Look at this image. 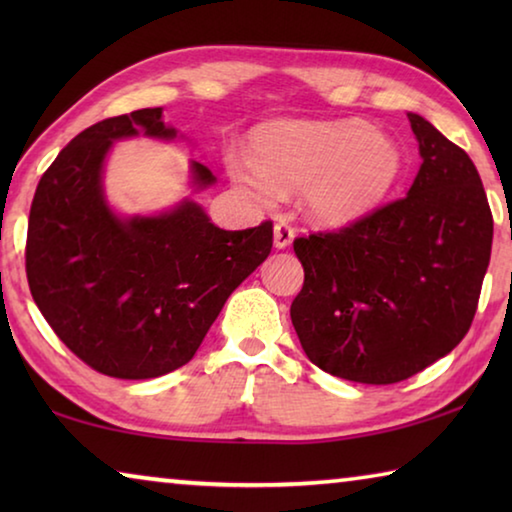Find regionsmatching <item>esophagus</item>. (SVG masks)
Here are the masks:
<instances>
[{"label":"esophagus","mask_w":512,"mask_h":512,"mask_svg":"<svg viewBox=\"0 0 512 512\" xmlns=\"http://www.w3.org/2000/svg\"><path fill=\"white\" fill-rule=\"evenodd\" d=\"M293 237H296V230H293L287 221L275 223V228H273V244H275V248H287L291 241H293Z\"/></svg>","instance_id":"1"}]
</instances>
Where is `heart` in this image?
I'll list each match as a JSON object with an SVG mask.
<instances>
[{
  "label": "heart",
  "mask_w": 512,
  "mask_h": 512,
  "mask_svg": "<svg viewBox=\"0 0 512 512\" xmlns=\"http://www.w3.org/2000/svg\"><path fill=\"white\" fill-rule=\"evenodd\" d=\"M255 158L230 153L232 183L259 205H275L282 189H305V210L323 225L366 214L400 173V151L363 121H277L253 140Z\"/></svg>",
  "instance_id": "b5f03b06"
}]
</instances>
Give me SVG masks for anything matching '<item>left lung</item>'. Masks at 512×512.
Wrapping results in <instances>:
<instances>
[{
    "label": "left lung",
    "mask_w": 512,
    "mask_h": 512,
    "mask_svg": "<svg viewBox=\"0 0 512 512\" xmlns=\"http://www.w3.org/2000/svg\"><path fill=\"white\" fill-rule=\"evenodd\" d=\"M422 164L409 194L332 232L296 237L305 268L291 323L311 363L397 384L470 329L490 264L492 212L461 146L409 112Z\"/></svg>",
    "instance_id": "1"
}]
</instances>
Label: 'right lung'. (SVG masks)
<instances>
[{
    "instance_id": "obj_1",
    "label": "right lung",
    "mask_w": 512,
    "mask_h": 512,
    "mask_svg": "<svg viewBox=\"0 0 512 512\" xmlns=\"http://www.w3.org/2000/svg\"><path fill=\"white\" fill-rule=\"evenodd\" d=\"M171 140L162 108L85 128L40 178L27 232V280L47 323L83 363L117 379H151L185 366L225 300L273 248V221L221 230L201 205L119 219L101 189L115 140ZM198 187L212 171L192 164Z\"/></svg>"
}]
</instances>
